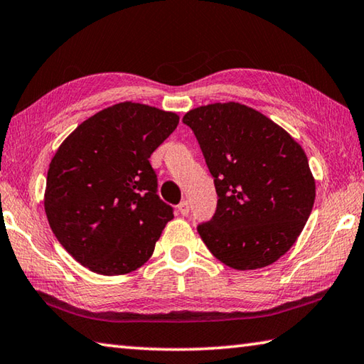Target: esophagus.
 I'll return each mask as SVG.
<instances>
[{"label":"esophagus","mask_w":364,"mask_h":364,"mask_svg":"<svg viewBox=\"0 0 364 364\" xmlns=\"http://www.w3.org/2000/svg\"><path fill=\"white\" fill-rule=\"evenodd\" d=\"M178 210H180V213L186 217V215L189 213V202L188 200H181L180 205H178Z\"/></svg>","instance_id":"obj_1"}]
</instances>
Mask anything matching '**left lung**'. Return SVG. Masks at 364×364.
<instances>
[{"mask_svg": "<svg viewBox=\"0 0 364 364\" xmlns=\"http://www.w3.org/2000/svg\"><path fill=\"white\" fill-rule=\"evenodd\" d=\"M218 202L197 226L208 250L234 269L274 263L292 247L315 204V180L299 143L258 110L217 102L189 110Z\"/></svg>", "mask_w": 364, "mask_h": 364, "instance_id": "obj_1", "label": "left lung"}]
</instances>
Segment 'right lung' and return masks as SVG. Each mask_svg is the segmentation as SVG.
Wrapping results in <instances>:
<instances>
[{
  "mask_svg": "<svg viewBox=\"0 0 364 364\" xmlns=\"http://www.w3.org/2000/svg\"><path fill=\"white\" fill-rule=\"evenodd\" d=\"M180 122L120 102L90 117L49 164L45 212L63 247L97 274H125L152 255L173 207L157 194L151 154Z\"/></svg>",
  "mask_w": 364,
  "mask_h": 364,
  "instance_id": "1",
  "label": "right lung"
}]
</instances>
